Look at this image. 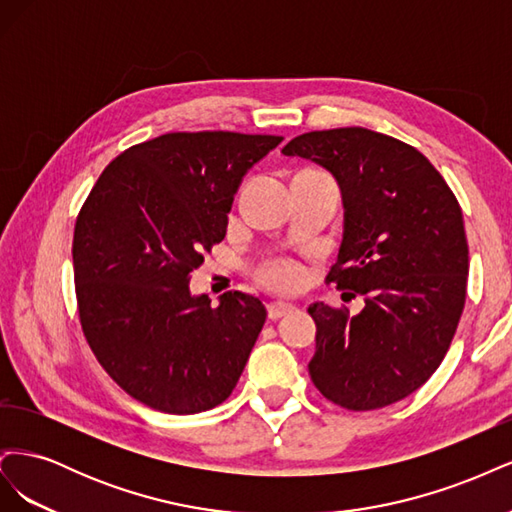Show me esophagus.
I'll list each match as a JSON object with an SVG mask.
<instances>
[{
    "label": "esophagus",
    "instance_id": "34e87169",
    "mask_svg": "<svg viewBox=\"0 0 512 512\" xmlns=\"http://www.w3.org/2000/svg\"><path fill=\"white\" fill-rule=\"evenodd\" d=\"M292 309H294V305H290V303H282V301L269 303V305H267V312H269V318H271V320H277V318H282V316L290 314Z\"/></svg>",
    "mask_w": 512,
    "mask_h": 512
}]
</instances>
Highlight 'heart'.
<instances>
[{"label": "heart", "instance_id": "obj_1", "mask_svg": "<svg viewBox=\"0 0 512 512\" xmlns=\"http://www.w3.org/2000/svg\"><path fill=\"white\" fill-rule=\"evenodd\" d=\"M260 277L280 290H294L303 284V269L292 260H273L262 267Z\"/></svg>", "mask_w": 512, "mask_h": 512}]
</instances>
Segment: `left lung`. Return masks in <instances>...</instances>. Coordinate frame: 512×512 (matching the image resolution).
I'll return each mask as SVG.
<instances>
[{
    "mask_svg": "<svg viewBox=\"0 0 512 512\" xmlns=\"http://www.w3.org/2000/svg\"><path fill=\"white\" fill-rule=\"evenodd\" d=\"M331 170L344 198V239L327 280L365 307L314 303L309 376L333 404L391 406L431 378L466 305L461 207L421 151L367 128L301 134L282 149Z\"/></svg>",
    "mask_w": 512,
    "mask_h": 512,
    "instance_id": "8db88e82",
    "label": "left lung"
}]
</instances>
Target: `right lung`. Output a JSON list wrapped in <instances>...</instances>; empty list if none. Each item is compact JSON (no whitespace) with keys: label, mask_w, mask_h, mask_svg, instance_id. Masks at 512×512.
<instances>
[{"label":"right lung","mask_w":512,"mask_h":512,"mask_svg":"<svg viewBox=\"0 0 512 512\" xmlns=\"http://www.w3.org/2000/svg\"><path fill=\"white\" fill-rule=\"evenodd\" d=\"M284 141L271 134L168 132L108 164L74 226L79 318L123 391L166 414L220 406L237 386L267 309L239 290L211 307L190 273L226 237L243 175Z\"/></svg>","instance_id":"1"}]
</instances>
